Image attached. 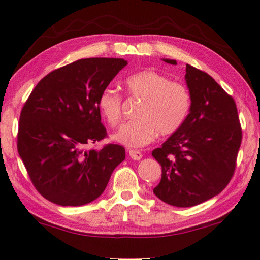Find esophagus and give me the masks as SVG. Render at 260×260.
I'll return each mask as SVG.
<instances>
[{"label": "esophagus", "instance_id": "esophagus-1", "mask_svg": "<svg viewBox=\"0 0 260 260\" xmlns=\"http://www.w3.org/2000/svg\"><path fill=\"white\" fill-rule=\"evenodd\" d=\"M129 156L132 159L134 160H140L141 158H142V153L138 150H129Z\"/></svg>", "mask_w": 260, "mask_h": 260}]
</instances>
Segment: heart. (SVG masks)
<instances>
[{
	"label": "heart",
	"mask_w": 260,
	"mask_h": 260,
	"mask_svg": "<svg viewBox=\"0 0 260 260\" xmlns=\"http://www.w3.org/2000/svg\"><path fill=\"white\" fill-rule=\"evenodd\" d=\"M127 94L141 99L135 111L136 119L124 122L112 139L127 148H141L155 139L156 134L170 135L177 132L188 116L190 95L186 87L171 81L162 74L147 70L126 78ZM122 99L116 90L107 88L100 94L98 108L109 125L121 119Z\"/></svg>",
	"instance_id": "obj_1"
}]
</instances>
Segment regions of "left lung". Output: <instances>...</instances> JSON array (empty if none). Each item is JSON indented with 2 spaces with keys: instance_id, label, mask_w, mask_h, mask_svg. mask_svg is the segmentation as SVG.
Masks as SVG:
<instances>
[{
  "instance_id": "8db88e82",
  "label": "left lung",
  "mask_w": 260,
  "mask_h": 260,
  "mask_svg": "<svg viewBox=\"0 0 260 260\" xmlns=\"http://www.w3.org/2000/svg\"><path fill=\"white\" fill-rule=\"evenodd\" d=\"M177 65V60L162 58ZM190 109L181 127L152 156L161 166L153 193L165 203L189 208L217 196L234 174L242 129L236 104L214 79L191 65L184 76Z\"/></svg>"
}]
</instances>
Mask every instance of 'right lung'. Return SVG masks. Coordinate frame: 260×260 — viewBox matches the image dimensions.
I'll use <instances>...</instances> for the list:
<instances>
[{"mask_svg": "<svg viewBox=\"0 0 260 260\" xmlns=\"http://www.w3.org/2000/svg\"><path fill=\"white\" fill-rule=\"evenodd\" d=\"M122 58L79 59L38 83L20 113L18 152L34 187L52 203L81 206L102 195L125 149L86 146L107 135L100 94L120 70Z\"/></svg>", "mask_w": 260, "mask_h": 260, "instance_id": "obj_1", "label": "right lung"}]
</instances>
